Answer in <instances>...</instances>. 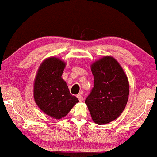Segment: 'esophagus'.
Segmentation results:
<instances>
[{"instance_id":"obj_1","label":"esophagus","mask_w":157,"mask_h":157,"mask_svg":"<svg viewBox=\"0 0 157 157\" xmlns=\"http://www.w3.org/2000/svg\"><path fill=\"white\" fill-rule=\"evenodd\" d=\"M78 100H79V101H83V97L81 95V94H78Z\"/></svg>"}]
</instances>
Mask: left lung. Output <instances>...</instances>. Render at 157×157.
<instances>
[{"instance_id": "1", "label": "left lung", "mask_w": 157, "mask_h": 157, "mask_svg": "<svg viewBox=\"0 0 157 157\" xmlns=\"http://www.w3.org/2000/svg\"><path fill=\"white\" fill-rule=\"evenodd\" d=\"M94 87L85 104L92 120L105 124L116 120L124 109L129 98V82L118 62L105 56L91 66Z\"/></svg>"}]
</instances>
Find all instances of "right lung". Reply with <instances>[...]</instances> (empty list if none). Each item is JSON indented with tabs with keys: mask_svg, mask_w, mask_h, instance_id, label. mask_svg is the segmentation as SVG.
<instances>
[{
	"mask_svg": "<svg viewBox=\"0 0 157 157\" xmlns=\"http://www.w3.org/2000/svg\"><path fill=\"white\" fill-rule=\"evenodd\" d=\"M65 63L57 57H49L40 66L34 84V99L46 114L56 119L67 115L79 100L70 94L61 78Z\"/></svg>",
	"mask_w": 157,
	"mask_h": 157,
	"instance_id": "add662e5",
	"label": "right lung"
}]
</instances>
